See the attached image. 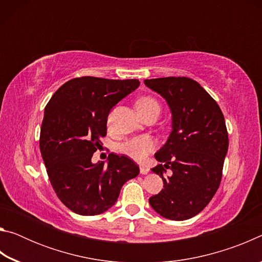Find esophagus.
I'll list each match as a JSON object with an SVG mask.
<instances>
[{
  "label": "esophagus",
  "mask_w": 262,
  "mask_h": 262,
  "mask_svg": "<svg viewBox=\"0 0 262 262\" xmlns=\"http://www.w3.org/2000/svg\"><path fill=\"white\" fill-rule=\"evenodd\" d=\"M140 172H141V174H147V173H149V167L144 166V165H141L140 166Z\"/></svg>",
  "instance_id": "34e87169"
}]
</instances>
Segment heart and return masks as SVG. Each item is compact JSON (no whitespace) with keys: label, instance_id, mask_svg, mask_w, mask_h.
<instances>
[{"label":"heart","instance_id":"b5f03b06","mask_svg":"<svg viewBox=\"0 0 262 262\" xmlns=\"http://www.w3.org/2000/svg\"><path fill=\"white\" fill-rule=\"evenodd\" d=\"M136 108L141 115H144L145 113H148L152 110L159 111L161 110V106H159L157 99H155L154 97L145 96L137 99ZM155 148H156V141L151 136L141 135L132 137V139H128L125 142H122L119 145V151L133 158L134 161L142 162L148 157L149 154L154 151Z\"/></svg>","mask_w":262,"mask_h":262}]
</instances>
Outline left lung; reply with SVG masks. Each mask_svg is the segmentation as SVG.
Listing matches in <instances>:
<instances>
[{
    "label": "left lung",
    "mask_w": 262,
    "mask_h": 262,
    "mask_svg": "<svg viewBox=\"0 0 262 262\" xmlns=\"http://www.w3.org/2000/svg\"><path fill=\"white\" fill-rule=\"evenodd\" d=\"M165 98L172 112V129L155 157L152 168L163 189L149 199L165 219L184 221L205 209L220 187L229 136L219 104L196 81L188 77L144 79ZM166 169L172 176L165 179Z\"/></svg>",
    "instance_id": "1"
}]
</instances>
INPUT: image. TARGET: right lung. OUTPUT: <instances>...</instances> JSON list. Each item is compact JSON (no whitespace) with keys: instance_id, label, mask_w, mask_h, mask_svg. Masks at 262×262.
I'll return each instance as SVG.
<instances>
[{"instance_id":"1","label":"right lung","mask_w":262,"mask_h":262,"mask_svg":"<svg viewBox=\"0 0 262 262\" xmlns=\"http://www.w3.org/2000/svg\"><path fill=\"white\" fill-rule=\"evenodd\" d=\"M139 85V79L76 77L57 89L46 105L39 139L41 156L57 198L78 215L110 209L123 184L140 173L125 155L110 154L107 165L91 163L106 136L110 111Z\"/></svg>"}]
</instances>
